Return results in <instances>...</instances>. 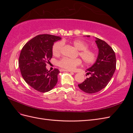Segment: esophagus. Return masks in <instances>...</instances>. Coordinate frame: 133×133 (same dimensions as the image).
<instances>
[{
  "instance_id": "esophagus-1",
  "label": "esophagus",
  "mask_w": 133,
  "mask_h": 133,
  "mask_svg": "<svg viewBox=\"0 0 133 133\" xmlns=\"http://www.w3.org/2000/svg\"><path fill=\"white\" fill-rule=\"evenodd\" d=\"M60 71H69V72H71L70 70H65V69H60Z\"/></svg>"
}]
</instances>
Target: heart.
Instances as JSON below:
<instances>
[{
	"label": "heart",
	"mask_w": 133,
	"mask_h": 133,
	"mask_svg": "<svg viewBox=\"0 0 133 133\" xmlns=\"http://www.w3.org/2000/svg\"><path fill=\"white\" fill-rule=\"evenodd\" d=\"M76 49L79 50L78 54L86 64H91L96 59V55L93 50L88 48V44L81 39H76L71 42ZM63 43L62 42H56L52 48V53L55 56H58L62 49ZM82 64L80 59H69L63 58L58 62V65L60 68L68 70H73L75 68Z\"/></svg>",
	"instance_id": "1"
}]
</instances>
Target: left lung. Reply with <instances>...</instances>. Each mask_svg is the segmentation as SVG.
I'll use <instances>...</instances> for the list:
<instances>
[{
  "label": "left lung",
  "instance_id": "obj_1",
  "mask_svg": "<svg viewBox=\"0 0 133 133\" xmlns=\"http://www.w3.org/2000/svg\"><path fill=\"white\" fill-rule=\"evenodd\" d=\"M95 42L99 49L98 58L93 65L86 70L87 74L91 75L90 77L78 84L80 89L89 94L98 92L105 88L116 69L115 54L111 47L98 38H96Z\"/></svg>",
  "mask_w": 133,
  "mask_h": 133
}]
</instances>
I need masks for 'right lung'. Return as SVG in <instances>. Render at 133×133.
Returning a JSON list of instances; mask_svg holds the SVG:
<instances>
[{
	"instance_id": "obj_1",
	"label": "right lung",
	"mask_w": 133,
	"mask_h": 133,
	"mask_svg": "<svg viewBox=\"0 0 133 133\" xmlns=\"http://www.w3.org/2000/svg\"><path fill=\"white\" fill-rule=\"evenodd\" d=\"M61 39L60 37L41 34L27 42L21 50L19 66L23 79L35 90L42 92L51 90L58 82V69L49 71L46 63L53 57L54 43Z\"/></svg>"
}]
</instances>
